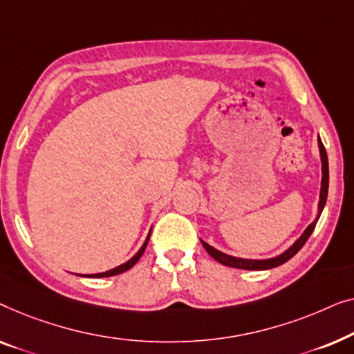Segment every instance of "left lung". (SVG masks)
Here are the masks:
<instances>
[{"instance_id":"left-lung-1","label":"left lung","mask_w":354,"mask_h":354,"mask_svg":"<svg viewBox=\"0 0 354 354\" xmlns=\"http://www.w3.org/2000/svg\"><path fill=\"white\" fill-rule=\"evenodd\" d=\"M319 151H321V160H322V184H321V197H319V213H317V218L315 221L311 223L310 226L306 227V231L301 234V237L298 239V241L293 243V245L288 248L287 252H283L282 255H279L276 258H270V260H242V258H234V257H229L226 253H221L218 252L216 248H213L208 245L207 242H203V247H205V250L210 253V257L215 258L218 263H221V265L225 266H231V268H239V270H252V271H260V270H271V268H276L279 265H283V263L290 260V258L298 253V250L305 245V242L308 241V237L311 236V232L315 231L316 227V223L319 220L321 213H322V208L326 205V201H327V191H328V162H327V152L324 149V144L319 139Z\"/></svg>"}]
</instances>
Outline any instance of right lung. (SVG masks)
<instances>
[{"label": "right lung", "mask_w": 354, "mask_h": 354, "mask_svg": "<svg viewBox=\"0 0 354 354\" xmlns=\"http://www.w3.org/2000/svg\"><path fill=\"white\" fill-rule=\"evenodd\" d=\"M149 237H151V234H149L147 236V239H146V242L142 243V247L139 248V252L136 253V255H134L131 260H128L127 263H123V265H120V266H117V268H113V270H111V271H106V272H99V274H88V277H111V276H115V274H122V272H125V271H128L129 268H133L134 265H136L138 263V260L139 258L142 257V253H144V250H146V247H147V242H149Z\"/></svg>", "instance_id": "right-lung-1"}]
</instances>
